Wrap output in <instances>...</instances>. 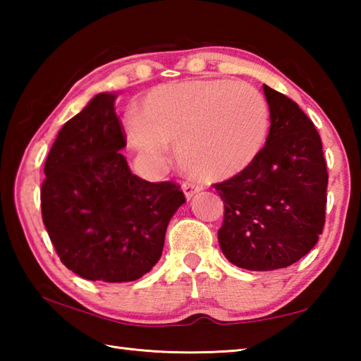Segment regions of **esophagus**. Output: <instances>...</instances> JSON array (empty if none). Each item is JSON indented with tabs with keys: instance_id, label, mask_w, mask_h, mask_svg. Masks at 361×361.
<instances>
[{
	"instance_id": "1",
	"label": "esophagus",
	"mask_w": 361,
	"mask_h": 361,
	"mask_svg": "<svg viewBox=\"0 0 361 361\" xmlns=\"http://www.w3.org/2000/svg\"><path fill=\"white\" fill-rule=\"evenodd\" d=\"M183 190H185L186 197L190 198L192 195H195L197 192H200V190H203V186L198 185V183H194V181H186L185 185H183Z\"/></svg>"
}]
</instances>
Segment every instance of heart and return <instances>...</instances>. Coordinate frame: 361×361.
I'll use <instances>...</instances> for the list:
<instances>
[{"label":"heart","mask_w":361,"mask_h":361,"mask_svg":"<svg viewBox=\"0 0 361 361\" xmlns=\"http://www.w3.org/2000/svg\"><path fill=\"white\" fill-rule=\"evenodd\" d=\"M270 113L264 96L245 83L192 80L169 83L145 96L128 137L153 164L167 144L189 173L228 178L252 163L264 145Z\"/></svg>","instance_id":"heart-1"}]
</instances>
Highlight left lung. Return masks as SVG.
<instances>
[{
    "instance_id": "8db88e82",
    "label": "left lung",
    "mask_w": 361,
    "mask_h": 361,
    "mask_svg": "<svg viewBox=\"0 0 361 361\" xmlns=\"http://www.w3.org/2000/svg\"><path fill=\"white\" fill-rule=\"evenodd\" d=\"M270 132L252 163L214 188L224 200L221 252L251 271L286 268L315 247L326 221L323 142L299 105L264 85Z\"/></svg>"
}]
</instances>
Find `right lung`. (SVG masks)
I'll use <instances>...</instances> for the list:
<instances>
[{"mask_svg":"<svg viewBox=\"0 0 361 361\" xmlns=\"http://www.w3.org/2000/svg\"><path fill=\"white\" fill-rule=\"evenodd\" d=\"M116 94L91 99L60 130L44 163L42 219L62 264L83 279L128 282L155 265L186 202L173 181L130 172Z\"/></svg>","mask_w":361,"mask_h":361,"instance_id":"obj_1","label":"right lung"}]
</instances>
